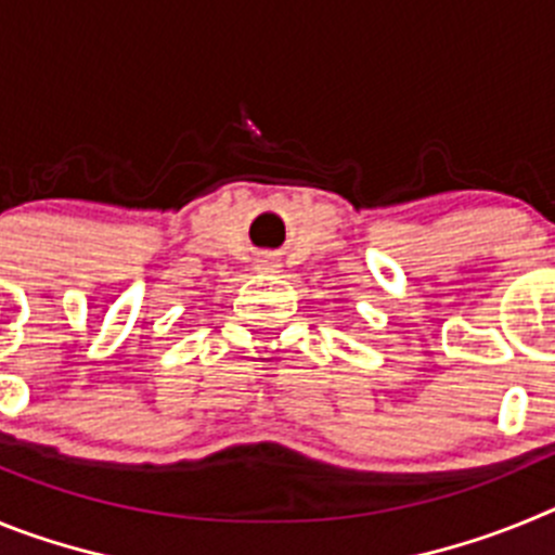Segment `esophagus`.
Masks as SVG:
<instances>
[{"mask_svg":"<svg viewBox=\"0 0 555 555\" xmlns=\"http://www.w3.org/2000/svg\"><path fill=\"white\" fill-rule=\"evenodd\" d=\"M258 269H261V272H278L281 263H278V258H272V255H261V258H258Z\"/></svg>","mask_w":555,"mask_h":555,"instance_id":"1","label":"esophagus"}]
</instances>
